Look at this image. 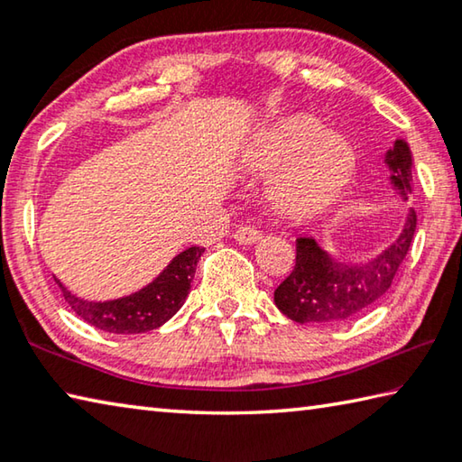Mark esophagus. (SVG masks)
Segmentation results:
<instances>
[{
  "label": "esophagus",
  "mask_w": 462,
  "mask_h": 462,
  "mask_svg": "<svg viewBox=\"0 0 462 462\" xmlns=\"http://www.w3.org/2000/svg\"><path fill=\"white\" fill-rule=\"evenodd\" d=\"M261 230L253 228V226H242L236 232H234V238H236L238 245H254L256 240H261Z\"/></svg>",
  "instance_id": "34e87169"
}]
</instances>
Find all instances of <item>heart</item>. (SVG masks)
<instances>
[{
	"mask_svg": "<svg viewBox=\"0 0 462 462\" xmlns=\"http://www.w3.org/2000/svg\"><path fill=\"white\" fill-rule=\"evenodd\" d=\"M248 165L279 171L275 195L287 214H310L334 198L353 169V148L336 132H322L314 118H289L254 140Z\"/></svg>",
	"mask_w": 462,
	"mask_h": 462,
	"instance_id": "heart-1",
	"label": "heart"
}]
</instances>
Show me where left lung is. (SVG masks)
I'll return each mask as SVG.
<instances>
[{"label": "left lung", "mask_w": 462, "mask_h": 462, "mask_svg": "<svg viewBox=\"0 0 462 462\" xmlns=\"http://www.w3.org/2000/svg\"><path fill=\"white\" fill-rule=\"evenodd\" d=\"M391 185L408 201L413 193L411 151L405 140H395L385 152ZM416 212L410 209L400 236L381 254L365 263L336 261L316 238L295 240V267L275 289V306L297 324H340L361 316L366 308L385 295L408 254Z\"/></svg>", "instance_id": "left-lung-1"}]
</instances>
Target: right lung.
<instances>
[{
    "label": "right lung",
    "mask_w": 462,
    "mask_h": 462,
    "mask_svg": "<svg viewBox=\"0 0 462 462\" xmlns=\"http://www.w3.org/2000/svg\"><path fill=\"white\" fill-rule=\"evenodd\" d=\"M201 246L185 248L167 269L156 277L152 283L140 289V291L120 297L112 301H89L81 300L60 283L65 301L71 306L77 316L85 322L96 326L97 330L109 334H140L161 328L173 318L185 303V297L191 289V281L198 267L199 256L203 254Z\"/></svg>",
    "instance_id": "1"
}]
</instances>
